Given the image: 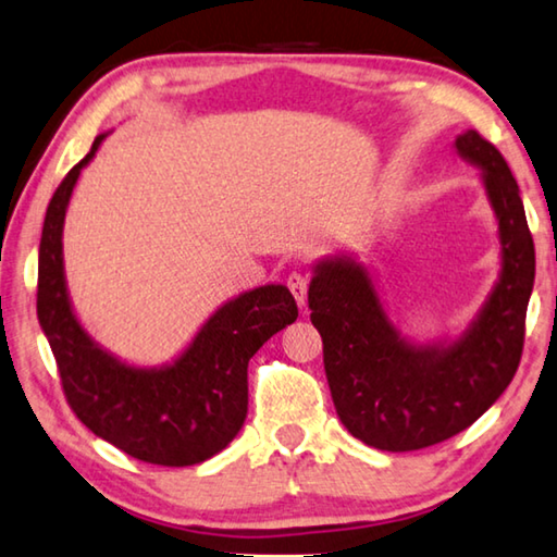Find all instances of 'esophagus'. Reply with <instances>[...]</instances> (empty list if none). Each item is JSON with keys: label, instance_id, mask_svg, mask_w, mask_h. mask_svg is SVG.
<instances>
[{"label": "esophagus", "instance_id": "esophagus-1", "mask_svg": "<svg viewBox=\"0 0 557 557\" xmlns=\"http://www.w3.org/2000/svg\"><path fill=\"white\" fill-rule=\"evenodd\" d=\"M287 287L289 293H293V297L297 299L299 307L307 305V287H310V280H307V275H302V272H289L287 275Z\"/></svg>", "mask_w": 557, "mask_h": 557}]
</instances>
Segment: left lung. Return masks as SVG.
I'll list each match as a JSON object with an SVG mask.
<instances>
[{"instance_id":"obj_1","label":"left lung","mask_w":557,"mask_h":557,"mask_svg":"<svg viewBox=\"0 0 557 557\" xmlns=\"http://www.w3.org/2000/svg\"><path fill=\"white\" fill-rule=\"evenodd\" d=\"M454 148L481 171L500 243L496 285L461 334L404 337L357 255H326L312 268L310 320L322 334L334 409L351 436L382 451H417L469 429L506 392L523 351L535 247L518 183L475 131Z\"/></svg>"}]
</instances>
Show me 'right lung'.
<instances>
[{"mask_svg":"<svg viewBox=\"0 0 557 557\" xmlns=\"http://www.w3.org/2000/svg\"><path fill=\"white\" fill-rule=\"evenodd\" d=\"M106 136H96L47 208L39 243V324L54 351L66 401L86 429L138 461L196 466L223 451L243 429L247 361L297 320V305L285 285L247 289L220 305L188 347L161 367L128 364L103 349L74 312L61 237L78 175Z\"/></svg>","mask_w":557,"mask_h":557,"instance_id":"obj_1","label":"right lung"}]
</instances>
